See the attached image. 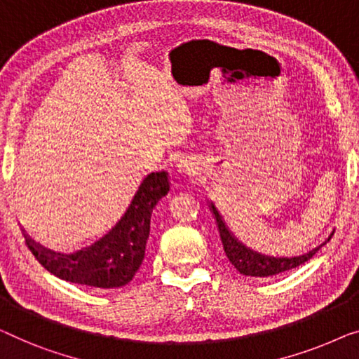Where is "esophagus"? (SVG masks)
Segmentation results:
<instances>
[{
  "mask_svg": "<svg viewBox=\"0 0 359 359\" xmlns=\"http://www.w3.org/2000/svg\"><path fill=\"white\" fill-rule=\"evenodd\" d=\"M178 167H180V171H181V173H186V175L194 173V168H192V163L186 162V160H181Z\"/></svg>",
  "mask_w": 359,
  "mask_h": 359,
  "instance_id": "1",
  "label": "esophagus"
}]
</instances>
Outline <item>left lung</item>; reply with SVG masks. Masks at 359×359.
Masks as SVG:
<instances>
[{
	"instance_id": "8db88e82",
	"label": "left lung",
	"mask_w": 359,
	"mask_h": 359,
	"mask_svg": "<svg viewBox=\"0 0 359 359\" xmlns=\"http://www.w3.org/2000/svg\"><path fill=\"white\" fill-rule=\"evenodd\" d=\"M210 210L214 212L217 225H218V231H220V238H222V244L223 249H225V254L238 272L243 275H248V277H273V275L283 273L287 270L296 269L299 266H303L304 262H308L311 257L314 256L319 249L330 241L332 235H334L335 230H332L327 240L319 244L318 248L311 249L309 252L301 254V256H294V257H273V256H264V254H259L252 249H249L244 246L243 243H240L233 236V233L228 230V226L223 222L222 215L218 214L217 207L214 205V202H210Z\"/></svg>"
}]
</instances>
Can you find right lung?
<instances>
[{"instance_id":"obj_1","label":"right lung","mask_w":359,"mask_h":359,"mask_svg":"<svg viewBox=\"0 0 359 359\" xmlns=\"http://www.w3.org/2000/svg\"><path fill=\"white\" fill-rule=\"evenodd\" d=\"M168 191L165 171L147 175L110 230L74 251H50L27 236L25 244L41 266L61 280L93 288L124 287L141 267L152 210Z\"/></svg>"}]
</instances>
